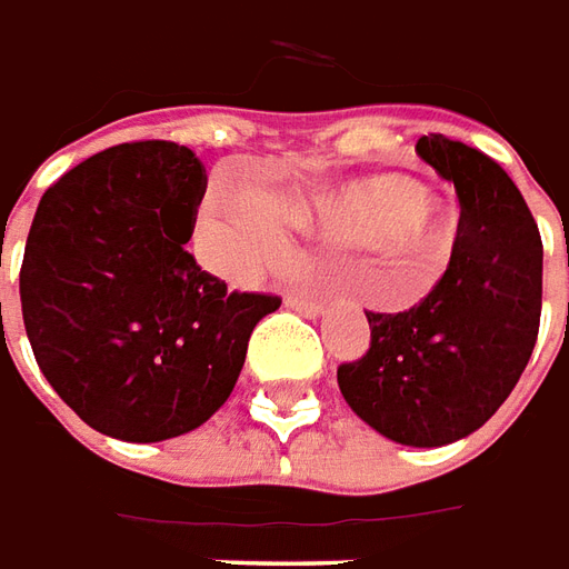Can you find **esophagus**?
I'll use <instances>...</instances> for the list:
<instances>
[{
    "label": "esophagus",
    "instance_id": "34e87169",
    "mask_svg": "<svg viewBox=\"0 0 569 569\" xmlns=\"http://www.w3.org/2000/svg\"><path fill=\"white\" fill-rule=\"evenodd\" d=\"M284 303L297 309V312H303V316H321L325 312V306L318 303V300H309V297H300V293H288Z\"/></svg>",
    "mask_w": 569,
    "mask_h": 569
}]
</instances>
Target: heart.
Instances as JSON below:
<instances>
[{"label":"heart","mask_w":569,"mask_h":569,"mask_svg":"<svg viewBox=\"0 0 569 569\" xmlns=\"http://www.w3.org/2000/svg\"><path fill=\"white\" fill-rule=\"evenodd\" d=\"M297 220L303 227L316 229L321 239L333 244H373L389 248L392 272L401 281L420 278L428 263L436 260L433 269L420 281L410 300H417L435 278L441 276L450 253V232L435 227L432 204L422 199V187L407 174L380 171L365 174L328 189L321 196H312L297 208ZM204 229L239 244V251H263L272 241V223L266 213H244V217H223L220 211H204Z\"/></svg>","instance_id":"1"}]
</instances>
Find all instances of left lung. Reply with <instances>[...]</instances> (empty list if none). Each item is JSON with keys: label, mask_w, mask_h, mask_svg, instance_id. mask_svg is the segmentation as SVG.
Listing matches in <instances>:
<instances>
[{"label": "left lung", "mask_w": 569, "mask_h": 569, "mask_svg": "<svg viewBox=\"0 0 569 569\" xmlns=\"http://www.w3.org/2000/svg\"><path fill=\"white\" fill-rule=\"evenodd\" d=\"M457 187L459 227L445 276L405 312H368L370 349L337 368L346 405L407 447L481 429L521 380L542 312V239L490 156L445 134L417 140Z\"/></svg>", "instance_id": "1"}]
</instances>
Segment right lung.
I'll return each instance as SVG.
<instances>
[{"label": "right lung", "mask_w": 569, "mask_h": 569, "mask_svg": "<svg viewBox=\"0 0 569 569\" xmlns=\"http://www.w3.org/2000/svg\"><path fill=\"white\" fill-rule=\"evenodd\" d=\"M208 174L171 140L119 143L46 189L20 266L33 356L91 429L164 441L199 429L239 380L272 293L229 291L187 241Z\"/></svg>", "instance_id": "right-lung-1"}]
</instances>
